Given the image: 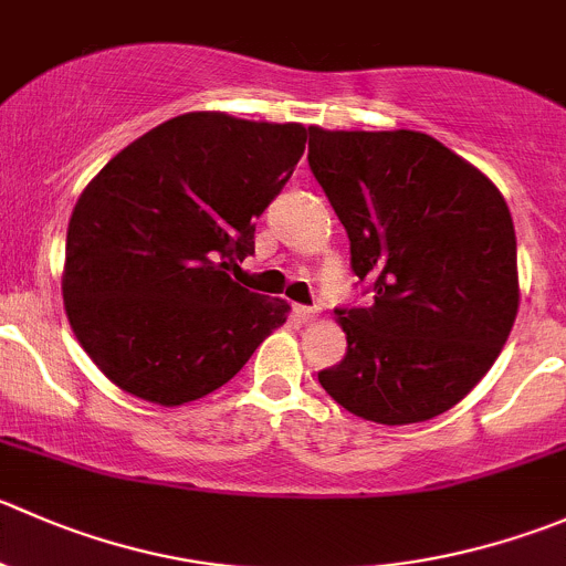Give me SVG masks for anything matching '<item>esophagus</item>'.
I'll return each mask as SVG.
<instances>
[{
	"mask_svg": "<svg viewBox=\"0 0 566 566\" xmlns=\"http://www.w3.org/2000/svg\"><path fill=\"white\" fill-rule=\"evenodd\" d=\"M293 315L298 317L301 323H310V321H315L317 317V310H312V306H293Z\"/></svg>",
	"mask_w": 566,
	"mask_h": 566,
	"instance_id": "1",
	"label": "esophagus"
}]
</instances>
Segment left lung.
Masks as SVG:
<instances>
[{
  "mask_svg": "<svg viewBox=\"0 0 566 566\" xmlns=\"http://www.w3.org/2000/svg\"><path fill=\"white\" fill-rule=\"evenodd\" d=\"M310 168L376 301L337 312L348 339L317 373L381 426L431 420L495 365L520 310L517 240L501 190L426 132L310 126Z\"/></svg>",
  "mask_w": 566,
  "mask_h": 566,
  "instance_id": "obj_1",
  "label": "left lung"
}]
</instances>
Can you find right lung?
I'll return each mask as SVG.
<instances>
[{
    "instance_id": "add662e5",
    "label": "right lung",
    "mask_w": 566,
    "mask_h": 566,
    "mask_svg": "<svg viewBox=\"0 0 566 566\" xmlns=\"http://www.w3.org/2000/svg\"><path fill=\"white\" fill-rule=\"evenodd\" d=\"M306 149V126L185 113L120 149L76 199L63 304L118 389L157 406L216 392L284 326V298L229 271Z\"/></svg>"
}]
</instances>
